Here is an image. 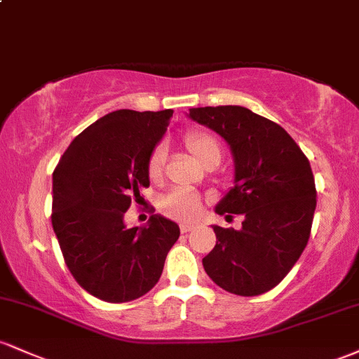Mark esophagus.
Returning <instances> with one entry per match:
<instances>
[{"label":"esophagus","instance_id":"esophagus-1","mask_svg":"<svg viewBox=\"0 0 359 359\" xmlns=\"http://www.w3.org/2000/svg\"><path fill=\"white\" fill-rule=\"evenodd\" d=\"M192 229H194V226L189 224V222H182V224H180V231L182 233H189V231H192Z\"/></svg>","mask_w":359,"mask_h":359}]
</instances>
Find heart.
<instances>
[{
  "label": "heart",
  "mask_w": 359,
  "mask_h": 359,
  "mask_svg": "<svg viewBox=\"0 0 359 359\" xmlns=\"http://www.w3.org/2000/svg\"><path fill=\"white\" fill-rule=\"evenodd\" d=\"M185 145H187L194 158L199 163H203V165H208L211 162L219 163L221 147L212 135L205 133V131H194V133L187 135ZM165 158L167 148L163 145H158L154 150V154H151L150 162H148V174H150L151 179H158L162 175ZM160 208L170 217L191 221L199 214L201 199L197 194L189 191V189H175V191H172L163 197Z\"/></svg>",
  "instance_id": "heart-1"
}]
</instances>
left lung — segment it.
Listing matches in <instances>:
<instances>
[{"label": "left lung", "mask_w": 359, "mask_h": 359, "mask_svg": "<svg viewBox=\"0 0 359 359\" xmlns=\"http://www.w3.org/2000/svg\"><path fill=\"white\" fill-rule=\"evenodd\" d=\"M187 116L219 135L233 155V187L214 211L245 217L241 229L212 224L217 241L203 258L205 273L231 294H265L290 271L311 236V163L282 126L248 108L205 106Z\"/></svg>", "instance_id": "1"}]
</instances>
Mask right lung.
<instances>
[{
    "instance_id": "obj_1",
    "label": "right lung",
    "mask_w": 359,
    "mask_h": 359,
    "mask_svg": "<svg viewBox=\"0 0 359 359\" xmlns=\"http://www.w3.org/2000/svg\"><path fill=\"white\" fill-rule=\"evenodd\" d=\"M172 109H118L72 140L52 175V226L77 283L104 302L150 292L179 240L177 222L155 214L128 228L131 199L150 185L148 162Z\"/></svg>"
}]
</instances>
